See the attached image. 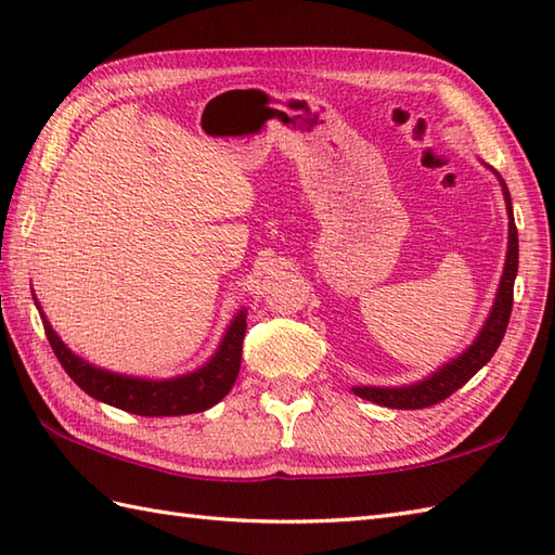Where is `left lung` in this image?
Masks as SVG:
<instances>
[{"label":"left lung","mask_w":555,"mask_h":555,"mask_svg":"<svg viewBox=\"0 0 555 555\" xmlns=\"http://www.w3.org/2000/svg\"><path fill=\"white\" fill-rule=\"evenodd\" d=\"M499 181L503 185L505 207H508V255H505V267H503L496 300H493V308L487 317L485 326H481L479 336L475 338V344L469 346L463 356H457L453 362L443 364L439 372H434L420 384H410L400 388L356 386L352 388V393L364 400H372V403L384 405V408H396V410L429 408V405L441 403V400H446L451 393H455L460 386H465L493 358V352L499 350L501 340L505 336V328H508V322H511L513 286L517 276V229L513 219V205H511L508 188H505L501 176Z\"/></svg>","instance_id":"obj_1"}]
</instances>
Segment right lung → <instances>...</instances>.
I'll list each match as a JSON object with an SVG mask.
<instances>
[{
  "label": "right lung",
  "mask_w": 555,
  "mask_h": 555,
  "mask_svg": "<svg viewBox=\"0 0 555 555\" xmlns=\"http://www.w3.org/2000/svg\"><path fill=\"white\" fill-rule=\"evenodd\" d=\"M35 305H38V300H35ZM42 324L56 360L62 362L66 374L82 388V391L95 400H102V403L133 412V415L140 417L193 415V412H203L211 405H217L219 400L231 391L235 379H238L243 336L247 326L245 310H241L233 317L229 332L223 336L215 358H211L205 367H199L193 374L176 376V379L155 382L98 370L95 364L80 360L76 352H70L64 346V340L54 334V328L44 317Z\"/></svg>",
  "instance_id": "right-lung-1"
}]
</instances>
